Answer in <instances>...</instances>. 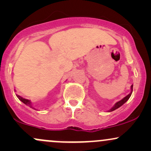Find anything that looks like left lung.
Instances as JSON below:
<instances>
[{
    "label": "left lung",
    "mask_w": 151,
    "mask_h": 151,
    "mask_svg": "<svg viewBox=\"0 0 151 151\" xmlns=\"http://www.w3.org/2000/svg\"><path fill=\"white\" fill-rule=\"evenodd\" d=\"M131 93H130L129 94H128L127 96H125V97H124V99H121V101H119L116 102V103L115 104H114V106L112 107V108L109 111V112H111V111H113L116 110V109H117L118 108H119V107L121 106H122L123 104H125L126 102L129 99L130 96H131V93H132V91H133V85H131Z\"/></svg>",
    "instance_id": "1"
}]
</instances>
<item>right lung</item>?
<instances>
[{"label":"right lung","instance_id":"1","mask_svg":"<svg viewBox=\"0 0 151 151\" xmlns=\"http://www.w3.org/2000/svg\"><path fill=\"white\" fill-rule=\"evenodd\" d=\"M16 96H17V97H18V98L19 99V100H20V101H21L22 102V103H24V104H26L27 106H30V108L35 109L34 107L32 106V103H31V101H30V100L22 98V97H21V96H19V95H17V94H16Z\"/></svg>","mask_w":151,"mask_h":151}]
</instances>
